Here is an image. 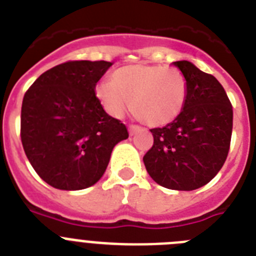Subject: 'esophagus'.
Masks as SVG:
<instances>
[{"label": "esophagus", "instance_id": "34e87169", "mask_svg": "<svg viewBox=\"0 0 256 256\" xmlns=\"http://www.w3.org/2000/svg\"><path fill=\"white\" fill-rule=\"evenodd\" d=\"M138 130H141V126H136V124H130V134H134V133L138 132Z\"/></svg>", "mask_w": 256, "mask_h": 256}]
</instances>
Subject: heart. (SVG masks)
Instances as JSON below:
<instances>
[{
  "label": "heart",
  "mask_w": 256,
  "mask_h": 256,
  "mask_svg": "<svg viewBox=\"0 0 256 256\" xmlns=\"http://www.w3.org/2000/svg\"><path fill=\"white\" fill-rule=\"evenodd\" d=\"M94 94L105 112L120 118L130 108L151 126H166L186 105L188 83L184 74L164 65L134 64L114 70L110 82H98Z\"/></svg>",
  "instance_id": "heart-1"
}]
</instances>
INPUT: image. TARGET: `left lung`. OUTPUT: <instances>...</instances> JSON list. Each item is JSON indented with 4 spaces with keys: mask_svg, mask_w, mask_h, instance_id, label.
I'll use <instances>...</instances> for the list:
<instances>
[{
    "mask_svg": "<svg viewBox=\"0 0 256 256\" xmlns=\"http://www.w3.org/2000/svg\"><path fill=\"white\" fill-rule=\"evenodd\" d=\"M188 83L186 105L173 122L152 128V148L144 162L158 184L192 191L209 183L228 156L234 126L232 104L216 76L190 61L173 62Z\"/></svg>",
    "mask_w": 256,
    "mask_h": 256,
    "instance_id": "1",
    "label": "left lung"
}]
</instances>
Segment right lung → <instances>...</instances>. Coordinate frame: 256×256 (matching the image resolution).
Instances as JSON below:
<instances>
[{
    "mask_svg": "<svg viewBox=\"0 0 256 256\" xmlns=\"http://www.w3.org/2000/svg\"><path fill=\"white\" fill-rule=\"evenodd\" d=\"M108 61H66L40 74L24 94L20 137L33 169L58 190L76 191L102 177L126 126L94 94Z\"/></svg>",
    "mask_w": 256,
    "mask_h": 256,
    "instance_id": "obj_1",
    "label": "right lung"
}]
</instances>
